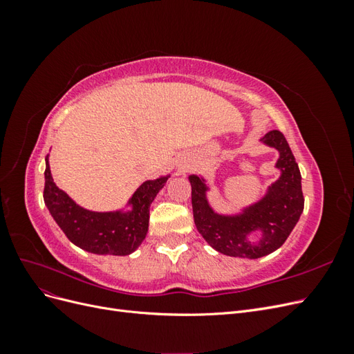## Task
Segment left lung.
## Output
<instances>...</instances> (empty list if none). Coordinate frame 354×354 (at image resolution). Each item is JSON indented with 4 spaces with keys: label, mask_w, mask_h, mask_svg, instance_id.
<instances>
[{
    "label": "left lung",
    "mask_w": 354,
    "mask_h": 354,
    "mask_svg": "<svg viewBox=\"0 0 354 354\" xmlns=\"http://www.w3.org/2000/svg\"><path fill=\"white\" fill-rule=\"evenodd\" d=\"M260 142L276 149V168L281 176L267 187L266 195L238 214H220L208 202L207 180L192 174V208L198 232L214 250L241 259H260L281 248L304 209L301 174L285 136L269 131ZM257 234L252 241L249 236Z\"/></svg>",
    "instance_id": "8db88e82"
}]
</instances>
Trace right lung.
<instances>
[{
	"label": "right lung",
	"mask_w": 354,
	"mask_h": 354,
	"mask_svg": "<svg viewBox=\"0 0 354 354\" xmlns=\"http://www.w3.org/2000/svg\"><path fill=\"white\" fill-rule=\"evenodd\" d=\"M44 202L51 217L81 250L99 255H128L145 241L149 229V209L169 176L147 180L128 199V211H90L80 207L53 181L46 158Z\"/></svg>",
	"instance_id": "add662e5"
}]
</instances>
